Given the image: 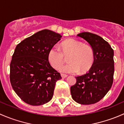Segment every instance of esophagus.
I'll use <instances>...</instances> for the list:
<instances>
[{
	"label": "esophagus",
	"instance_id": "1",
	"mask_svg": "<svg viewBox=\"0 0 124 124\" xmlns=\"http://www.w3.org/2000/svg\"><path fill=\"white\" fill-rule=\"evenodd\" d=\"M67 76H67V74H61V77H62L63 78H66Z\"/></svg>",
	"mask_w": 124,
	"mask_h": 124
}]
</instances>
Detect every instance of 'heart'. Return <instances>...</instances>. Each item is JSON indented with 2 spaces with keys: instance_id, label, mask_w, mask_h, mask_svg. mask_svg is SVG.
Instances as JSON below:
<instances>
[{
  "instance_id": "1",
  "label": "heart",
  "mask_w": 124,
  "mask_h": 124,
  "mask_svg": "<svg viewBox=\"0 0 124 124\" xmlns=\"http://www.w3.org/2000/svg\"><path fill=\"white\" fill-rule=\"evenodd\" d=\"M61 51L57 47H52L48 53V60L53 68L58 70L63 65L65 57H68L69 63L60 68L65 73L85 72L92 67L94 54L92 47L74 39H68L61 44Z\"/></svg>"
}]
</instances>
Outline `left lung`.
<instances>
[{
    "instance_id": "8db88e82",
    "label": "left lung",
    "mask_w": 124,
    "mask_h": 124,
    "mask_svg": "<svg viewBox=\"0 0 124 124\" xmlns=\"http://www.w3.org/2000/svg\"><path fill=\"white\" fill-rule=\"evenodd\" d=\"M77 36L87 41L93 49L94 60L86 74L76 77L71 87L72 99L81 104H92L100 101L112 87L114 74V52L103 38L90 32Z\"/></svg>"
}]
</instances>
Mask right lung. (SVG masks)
Wrapping results in <instances>:
<instances>
[{"instance_id": "1", "label": "right lung", "mask_w": 124, "mask_h": 124, "mask_svg": "<svg viewBox=\"0 0 124 124\" xmlns=\"http://www.w3.org/2000/svg\"><path fill=\"white\" fill-rule=\"evenodd\" d=\"M61 38L59 33L44 29L16 46L10 63V82L26 103L40 106L52 100L56 82L62 77L50 64L48 53Z\"/></svg>"}]
</instances>
